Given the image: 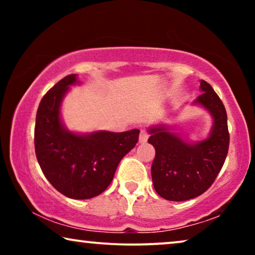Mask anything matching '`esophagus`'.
<instances>
[{"label":"esophagus","mask_w":255,"mask_h":255,"mask_svg":"<svg viewBox=\"0 0 255 255\" xmlns=\"http://www.w3.org/2000/svg\"><path fill=\"white\" fill-rule=\"evenodd\" d=\"M148 139V132L145 130V128H142L140 130V134H139V142H141V144H144V142L147 141Z\"/></svg>","instance_id":"esophagus-1"}]
</instances>
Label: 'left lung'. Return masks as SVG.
Here are the masks:
<instances>
[{
	"label": "left lung",
	"instance_id": "1",
	"mask_svg": "<svg viewBox=\"0 0 255 255\" xmlns=\"http://www.w3.org/2000/svg\"><path fill=\"white\" fill-rule=\"evenodd\" d=\"M201 90L203 93L194 103L205 108L214 118L205 140L189 144L163 125L148 130V142L155 148L153 186L165 200L181 202L200 196L214 183L228 155L230 134L224 104L204 80H201Z\"/></svg>",
	"mask_w": 255,
	"mask_h": 255
}]
</instances>
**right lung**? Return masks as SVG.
<instances>
[{"label":"right lung","instance_id":"obj_1","mask_svg":"<svg viewBox=\"0 0 255 255\" xmlns=\"http://www.w3.org/2000/svg\"><path fill=\"white\" fill-rule=\"evenodd\" d=\"M75 74L61 79L41 99L34 127V149L44 175L65 196L93 198L114 179L118 163L138 142L139 130L75 134L60 120V104Z\"/></svg>","mask_w":255,"mask_h":255}]
</instances>
